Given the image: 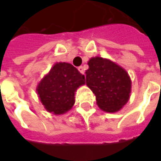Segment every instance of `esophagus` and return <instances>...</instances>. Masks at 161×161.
Wrapping results in <instances>:
<instances>
[{"instance_id":"34e87169","label":"esophagus","mask_w":161,"mask_h":161,"mask_svg":"<svg viewBox=\"0 0 161 161\" xmlns=\"http://www.w3.org/2000/svg\"><path fill=\"white\" fill-rule=\"evenodd\" d=\"M78 70L80 71V73L84 74V68H83V66H79V67H78Z\"/></svg>"}]
</instances>
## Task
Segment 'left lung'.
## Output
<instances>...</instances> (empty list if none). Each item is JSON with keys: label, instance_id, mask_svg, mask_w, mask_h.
Instances as JSON below:
<instances>
[{"label": "left lung", "instance_id": "1", "mask_svg": "<svg viewBox=\"0 0 161 161\" xmlns=\"http://www.w3.org/2000/svg\"><path fill=\"white\" fill-rule=\"evenodd\" d=\"M86 84L96 96L99 108L116 112L128 101L131 81L127 71L110 60L97 57L89 61Z\"/></svg>", "mask_w": 161, "mask_h": 161}]
</instances>
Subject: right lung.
I'll return each mask as SVG.
<instances>
[{
    "mask_svg": "<svg viewBox=\"0 0 161 161\" xmlns=\"http://www.w3.org/2000/svg\"><path fill=\"white\" fill-rule=\"evenodd\" d=\"M84 84L85 77L76 67L68 63H57L39 84L37 92L47 111L60 115L71 108L75 91Z\"/></svg>",
    "mask_w": 161,
    "mask_h": 161,
    "instance_id": "add662e5",
    "label": "right lung"
}]
</instances>
